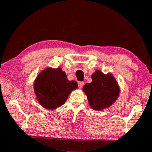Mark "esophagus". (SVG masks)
Returning <instances> with one entry per match:
<instances>
[{"mask_svg":"<svg viewBox=\"0 0 152 152\" xmlns=\"http://www.w3.org/2000/svg\"><path fill=\"white\" fill-rule=\"evenodd\" d=\"M84 85V82H78V86L80 88H82L83 86Z\"/></svg>","mask_w":152,"mask_h":152,"instance_id":"obj_1","label":"esophagus"}]
</instances>
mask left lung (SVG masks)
Masks as SVG:
<instances>
[{
    "mask_svg": "<svg viewBox=\"0 0 152 152\" xmlns=\"http://www.w3.org/2000/svg\"><path fill=\"white\" fill-rule=\"evenodd\" d=\"M91 83H86L82 91L86 95L89 105L94 110L109 107L119 97L120 88L111 73L104 74L96 70L92 74Z\"/></svg>",
    "mask_w": 152,
    "mask_h": 152,
    "instance_id": "left-lung-1",
    "label": "left lung"
}]
</instances>
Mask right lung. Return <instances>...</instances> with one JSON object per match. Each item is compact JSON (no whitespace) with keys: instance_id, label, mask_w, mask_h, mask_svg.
<instances>
[{"instance_id":"add662e5","label":"right lung","mask_w":152,"mask_h":152,"mask_svg":"<svg viewBox=\"0 0 152 152\" xmlns=\"http://www.w3.org/2000/svg\"><path fill=\"white\" fill-rule=\"evenodd\" d=\"M78 87L76 81L68 80L62 69L50 67L38 74L33 84L37 101L48 110L61 107L65 103L70 92Z\"/></svg>"}]
</instances>
